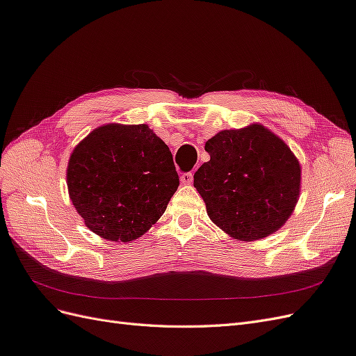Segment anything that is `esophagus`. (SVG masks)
Instances as JSON below:
<instances>
[{"label": "esophagus", "instance_id": "esophagus-1", "mask_svg": "<svg viewBox=\"0 0 356 356\" xmlns=\"http://www.w3.org/2000/svg\"><path fill=\"white\" fill-rule=\"evenodd\" d=\"M181 182H182V184H186V186L191 184V182H193V174H191V172H186V174H182L181 175Z\"/></svg>", "mask_w": 356, "mask_h": 356}]
</instances>
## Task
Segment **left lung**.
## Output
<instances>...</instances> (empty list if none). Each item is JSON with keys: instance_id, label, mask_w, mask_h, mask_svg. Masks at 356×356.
<instances>
[{"instance_id": "obj_1", "label": "left lung", "mask_w": 356, "mask_h": 356, "mask_svg": "<svg viewBox=\"0 0 356 356\" xmlns=\"http://www.w3.org/2000/svg\"><path fill=\"white\" fill-rule=\"evenodd\" d=\"M204 149L211 159L195 174V187L211 221L245 242L281 229L301 188L300 161L284 139L252 123L218 132Z\"/></svg>"}]
</instances>
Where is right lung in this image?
<instances>
[{"instance_id":"right-lung-1","label":"right lung","mask_w":356,"mask_h":356,"mask_svg":"<svg viewBox=\"0 0 356 356\" xmlns=\"http://www.w3.org/2000/svg\"><path fill=\"white\" fill-rule=\"evenodd\" d=\"M70 199L86 227L113 242L141 238L179 186L169 147L147 124H102L68 160Z\"/></svg>"}]
</instances>
